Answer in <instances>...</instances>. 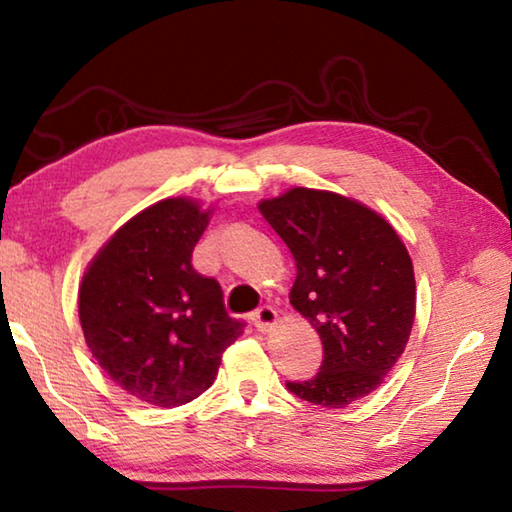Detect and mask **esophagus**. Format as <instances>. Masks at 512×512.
I'll use <instances>...</instances> for the list:
<instances>
[{"label": "esophagus", "mask_w": 512, "mask_h": 512, "mask_svg": "<svg viewBox=\"0 0 512 512\" xmlns=\"http://www.w3.org/2000/svg\"><path fill=\"white\" fill-rule=\"evenodd\" d=\"M253 325L264 334L271 332V329L277 325V311L273 307H259L253 314Z\"/></svg>", "instance_id": "1"}]
</instances>
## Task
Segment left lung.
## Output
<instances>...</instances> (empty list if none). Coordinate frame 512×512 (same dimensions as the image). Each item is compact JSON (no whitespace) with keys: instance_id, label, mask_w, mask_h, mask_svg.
Segmentation results:
<instances>
[{"instance_id":"left-lung-1","label":"left lung","mask_w":512,"mask_h":512,"mask_svg":"<svg viewBox=\"0 0 512 512\" xmlns=\"http://www.w3.org/2000/svg\"><path fill=\"white\" fill-rule=\"evenodd\" d=\"M257 207L296 259L291 305L323 341L316 377L287 388L305 402L343 409L375 391L409 341V250L384 216L334 192L293 187Z\"/></svg>"}]
</instances>
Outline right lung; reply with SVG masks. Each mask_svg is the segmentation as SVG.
I'll return each instance as SVG.
<instances>
[{"instance_id": "add662e5", "label": "right lung", "mask_w": 512, "mask_h": 512, "mask_svg": "<svg viewBox=\"0 0 512 512\" xmlns=\"http://www.w3.org/2000/svg\"><path fill=\"white\" fill-rule=\"evenodd\" d=\"M210 214L194 198H164L121 225L83 275L85 343L121 391L146 404L196 400L244 332L219 282L192 266Z\"/></svg>"}]
</instances>
